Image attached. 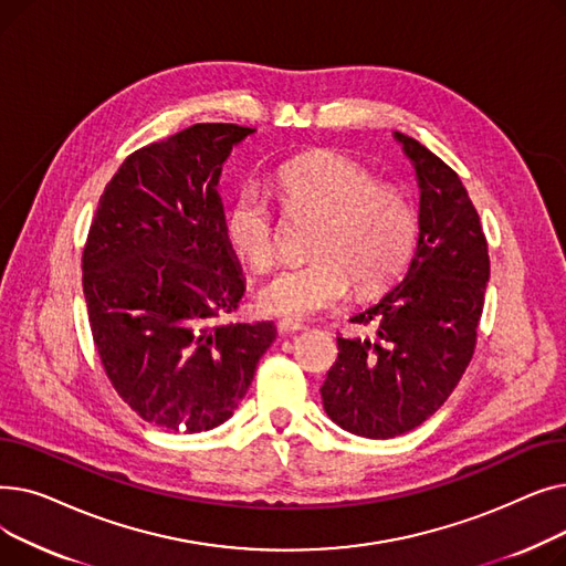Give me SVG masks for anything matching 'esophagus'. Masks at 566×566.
I'll return each mask as SVG.
<instances>
[{
  "label": "esophagus",
  "instance_id": "obj_1",
  "mask_svg": "<svg viewBox=\"0 0 566 566\" xmlns=\"http://www.w3.org/2000/svg\"><path fill=\"white\" fill-rule=\"evenodd\" d=\"M277 331H280L282 335H293V333H301V331H305V323H301V321H293V318H284V321H280V323H277Z\"/></svg>",
  "mask_w": 566,
  "mask_h": 566
}]
</instances>
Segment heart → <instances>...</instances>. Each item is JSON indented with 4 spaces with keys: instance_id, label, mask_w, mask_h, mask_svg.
Listing matches in <instances>:
<instances>
[{
    "instance_id": "heart-1",
    "label": "heart",
    "mask_w": 566,
    "mask_h": 566,
    "mask_svg": "<svg viewBox=\"0 0 566 566\" xmlns=\"http://www.w3.org/2000/svg\"><path fill=\"white\" fill-rule=\"evenodd\" d=\"M275 190L289 213L321 218L310 252L314 259L289 265L261 284L256 301L265 314L307 318L346 301L350 282L358 293L392 284L418 243V216L408 197L378 184L360 163L318 151L282 165ZM224 235L231 250L265 271L277 256V224L271 203L245 186L224 211Z\"/></svg>"
}]
</instances>
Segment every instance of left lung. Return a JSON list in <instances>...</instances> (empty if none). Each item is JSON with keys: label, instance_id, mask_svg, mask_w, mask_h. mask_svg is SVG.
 I'll return each mask as SVG.
<instances>
[{"label": "left lung", "instance_id": "left-lung-1", "mask_svg": "<svg viewBox=\"0 0 566 566\" xmlns=\"http://www.w3.org/2000/svg\"><path fill=\"white\" fill-rule=\"evenodd\" d=\"M420 186L418 250L406 277L355 316L376 337L337 335L321 397L342 429L374 440L420 427L472 360L489 282V245L459 174L418 139L395 133Z\"/></svg>", "mask_w": 566, "mask_h": 566}]
</instances>
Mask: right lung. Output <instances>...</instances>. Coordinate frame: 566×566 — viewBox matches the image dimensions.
Instances as JSON below:
<instances>
[{
	"label": "right lung",
	"instance_id": "1",
	"mask_svg": "<svg viewBox=\"0 0 566 566\" xmlns=\"http://www.w3.org/2000/svg\"><path fill=\"white\" fill-rule=\"evenodd\" d=\"M254 128L195 124L130 154L101 195L82 286L103 369L137 415L199 433L231 418L273 321L227 323L245 293L218 195L231 148Z\"/></svg>",
	"mask_w": 566,
	"mask_h": 566
}]
</instances>
